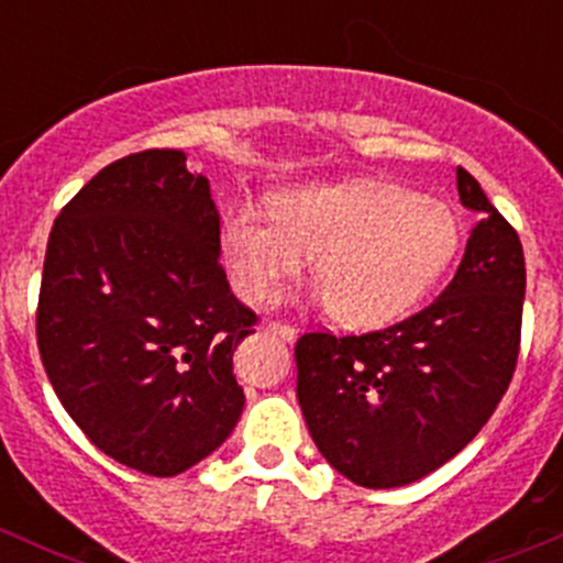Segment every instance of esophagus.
<instances>
[{"mask_svg":"<svg viewBox=\"0 0 563 563\" xmlns=\"http://www.w3.org/2000/svg\"><path fill=\"white\" fill-rule=\"evenodd\" d=\"M266 332L277 334V338L288 340V343H291V340H297V329L288 327V323H283V321H269L266 323Z\"/></svg>","mask_w":563,"mask_h":563,"instance_id":"34e87169","label":"esophagus"}]
</instances>
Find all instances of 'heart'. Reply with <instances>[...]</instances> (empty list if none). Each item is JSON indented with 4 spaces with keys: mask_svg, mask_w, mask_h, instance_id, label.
Returning a JSON list of instances; mask_svg holds the SVG:
<instances>
[{
    "mask_svg": "<svg viewBox=\"0 0 563 563\" xmlns=\"http://www.w3.org/2000/svg\"><path fill=\"white\" fill-rule=\"evenodd\" d=\"M460 247L446 201L382 179L310 185L272 198V214L234 207L220 250L245 302L280 297L313 260L329 316L371 329L406 316L433 288Z\"/></svg>",
    "mask_w": 563,
    "mask_h": 563,
    "instance_id": "heart-1",
    "label": "heart"
}]
</instances>
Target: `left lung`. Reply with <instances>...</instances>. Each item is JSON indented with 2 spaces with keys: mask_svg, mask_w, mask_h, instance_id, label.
I'll use <instances>...</instances> for the list:
<instances>
[{
  "mask_svg": "<svg viewBox=\"0 0 563 563\" xmlns=\"http://www.w3.org/2000/svg\"><path fill=\"white\" fill-rule=\"evenodd\" d=\"M457 192L479 223L439 299L376 332H305L294 349L310 435L354 485L382 490L428 476L485 428L512 382L523 245L465 168Z\"/></svg>",
  "mask_w": 563,
  "mask_h": 563,
  "instance_id": "1",
  "label": "left lung"
}]
</instances>
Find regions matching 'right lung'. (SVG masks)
<instances>
[{"mask_svg": "<svg viewBox=\"0 0 563 563\" xmlns=\"http://www.w3.org/2000/svg\"><path fill=\"white\" fill-rule=\"evenodd\" d=\"M218 255L209 179L179 150L106 166L51 229L40 360L84 435L141 474H181L240 422L234 351L258 318Z\"/></svg>", "mask_w": 563, "mask_h": 563, "instance_id": "1", "label": "right lung"}]
</instances>
